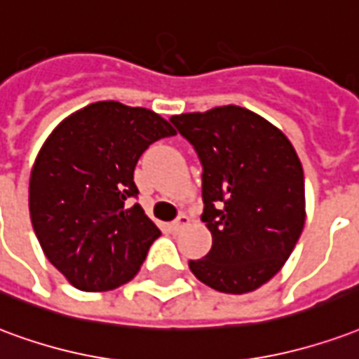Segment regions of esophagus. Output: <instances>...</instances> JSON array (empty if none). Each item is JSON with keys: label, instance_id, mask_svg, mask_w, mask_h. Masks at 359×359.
Instances as JSON below:
<instances>
[{"label": "esophagus", "instance_id": "34e87169", "mask_svg": "<svg viewBox=\"0 0 359 359\" xmlns=\"http://www.w3.org/2000/svg\"><path fill=\"white\" fill-rule=\"evenodd\" d=\"M188 222H190V219H188V215L180 213L179 217H177V219L172 220V222H171V224H169V226H171L172 232H177L179 228H182V226H184V224H188Z\"/></svg>", "mask_w": 359, "mask_h": 359}]
</instances>
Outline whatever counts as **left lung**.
I'll return each instance as SVG.
<instances>
[{"mask_svg":"<svg viewBox=\"0 0 359 359\" xmlns=\"http://www.w3.org/2000/svg\"><path fill=\"white\" fill-rule=\"evenodd\" d=\"M201 161L211 251L192 274L220 293L243 294L272 280L304 228V172L293 144L241 106L172 116Z\"/></svg>","mask_w":359,"mask_h":359,"instance_id":"left-lung-1","label":"left lung"}]
</instances>
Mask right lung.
Segmentation results:
<instances>
[{
    "mask_svg": "<svg viewBox=\"0 0 359 359\" xmlns=\"http://www.w3.org/2000/svg\"><path fill=\"white\" fill-rule=\"evenodd\" d=\"M171 123L116 100L85 106L60 121L30 175V219L45 257L79 291L133 280L161 232L135 203L137 161L172 137Z\"/></svg>",
    "mask_w": 359,
    "mask_h": 359,
    "instance_id": "right-lung-1",
    "label": "right lung"
}]
</instances>
